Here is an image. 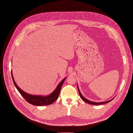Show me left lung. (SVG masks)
I'll use <instances>...</instances> for the list:
<instances>
[{
	"mask_svg": "<svg viewBox=\"0 0 133 133\" xmlns=\"http://www.w3.org/2000/svg\"><path fill=\"white\" fill-rule=\"evenodd\" d=\"M77 88H78V92H79V96L80 97V98L82 99V100H83L84 102L88 103V104H92V105H101V104H105V103H109L110 102H111L114 98H113V99H112L111 100H109V101H105V102H93L92 101H90L89 100L87 99L86 98H85L84 97H83V96H82V95L81 94L79 89V88H78V84H77Z\"/></svg>",
	"mask_w": 133,
	"mask_h": 133,
	"instance_id": "left-lung-1",
	"label": "left lung"
}]
</instances>
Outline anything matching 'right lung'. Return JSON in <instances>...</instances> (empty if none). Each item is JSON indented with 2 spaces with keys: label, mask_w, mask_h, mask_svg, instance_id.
Segmentation results:
<instances>
[{
  "label": "right lung",
  "mask_w": 133,
  "mask_h": 133,
  "mask_svg": "<svg viewBox=\"0 0 133 133\" xmlns=\"http://www.w3.org/2000/svg\"><path fill=\"white\" fill-rule=\"evenodd\" d=\"M11 76H12L13 82L15 87H16L17 89L20 92L21 95L23 97V98L29 103L36 106L48 105L51 104L52 103L56 101V100L58 98L62 85L64 82L65 81V79H66V78L63 79L62 80V81L58 84V85L56 88V89L54 90V91L48 96L33 95L27 94L26 92L22 90L21 88H20L18 86V85L16 83L14 79L12 71H11Z\"/></svg>",
  "instance_id": "right-lung-1"
}]
</instances>
